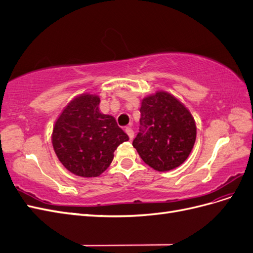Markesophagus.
<instances>
[{
	"label": "esophagus",
	"instance_id": "esophagus-1",
	"mask_svg": "<svg viewBox=\"0 0 253 253\" xmlns=\"http://www.w3.org/2000/svg\"><path fill=\"white\" fill-rule=\"evenodd\" d=\"M126 134L128 135V137H129V139H133V137H134V131H133V128L131 127V126H126Z\"/></svg>",
	"mask_w": 253,
	"mask_h": 253
}]
</instances>
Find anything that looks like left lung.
Returning <instances> with one entry per match:
<instances>
[{
    "label": "left lung",
    "instance_id": "8db88e82",
    "mask_svg": "<svg viewBox=\"0 0 253 253\" xmlns=\"http://www.w3.org/2000/svg\"><path fill=\"white\" fill-rule=\"evenodd\" d=\"M139 133L133 147L143 162L165 172L188 158L196 139V126L189 110L166 91L144 98L140 108Z\"/></svg>",
    "mask_w": 253,
    "mask_h": 253
}]
</instances>
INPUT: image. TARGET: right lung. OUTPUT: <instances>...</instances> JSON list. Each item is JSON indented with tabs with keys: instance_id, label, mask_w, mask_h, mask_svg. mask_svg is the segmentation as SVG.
Segmentation results:
<instances>
[{
	"instance_id": "obj_1",
	"label": "right lung",
	"mask_w": 253,
	"mask_h": 253,
	"mask_svg": "<svg viewBox=\"0 0 253 253\" xmlns=\"http://www.w3.org/2000/svg\"><path fill=\"white\" fill-rule=\"evenodd\" d=\"M100 98L83 94L61 113L53 126L51 141L66 169L82 177H97L111 165L114 152L128 136L110 115L99 111Z\"/></svg>"
}]
</instances>
